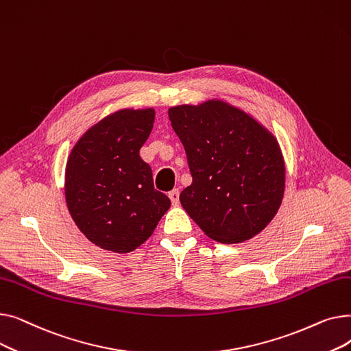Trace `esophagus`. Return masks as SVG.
I'll return each mask as SVG.
<instances>
[{
    "label": "esophagus",
    "mask_w": 351,
    "mask_h": 351,
    "mask_svg": "<svg viewBox=\"0 0 351 351\" xmlns=\"http://www.w3.org/2000/svg\"><path fill=\"white\" fill-rule=\"evenodd\" d=\"M169 199H171L173 206H179V191H178V189L171 191V192H169Z\"/></svg>",
    "instance_id": "obj_1"
}]
</instances>
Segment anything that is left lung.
<instances>
[{"label":"left lung","instance_id":"obj_1","mask_svg":"<svg viewBox=\"0 0 351 351\" xmlns=\"http://www.w3.org/2000/svg\"><path fill=\"white\" fill-rule=\"evenodd\" d=\"M185 147L192 185L180 204L196 225L220 243L261 233L285 193V160L278 139L228 102L178 105L168 110Z\"/></svg>","mask_w":351,"mask_h":351}]
</instances>
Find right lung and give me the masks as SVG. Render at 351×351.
<instances>
[{"instance_id":"right-lung-1","label":"right lung","mask_w":351,"mask_h":351,"mask_svg":"<svg viewBox=\"0 0 351 351\" xmlns=\"http://www.w3.org/2000/svg\"><path fill=\"white\" fill-rule=\"evenodd\" d=\"M154 121L152 108L117 110L90 126L69 154L66 206L78 229L101 249L135 250L171 208L139 156Z\"/></svg>"}]
</instances>
